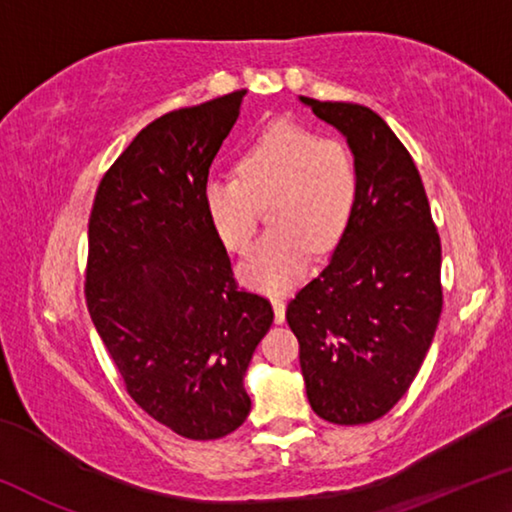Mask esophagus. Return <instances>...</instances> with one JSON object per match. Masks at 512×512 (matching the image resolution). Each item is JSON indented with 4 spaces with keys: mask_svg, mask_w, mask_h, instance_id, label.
<instances>
[{
    "mask_svg": "<svg viewBox=\"0 0 512 512\" xmlns=\"http://www.w3.org/2000/svg\"><path fill=\"white\" fill-rule=\"evenodd\" d=\"M273 311H275V323H284V314H287V305H284L282 298H273Z\"/></svg>",
    "mask_w": 512,
    "mask_h": 512,
    "instance_id": "1",
    "label": "esophagus"
}]
</instances>
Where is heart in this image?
<instances>
[{
	"label": "heart",
	"mask_w": 512,
	"mask_h": 512,
	"mask_svg": "<svg viewBox=\"0 0 512 512\" xmlns=\"http://www.w3.org/2000/svg\"><path fill=\"white\" fill-rule=\"evenodd\" d=\"M359 185L357 158L348 144L293 121H275L241 149L237 176L207 180L203 201L230 253L250 248L268 205L273 225L241 266V277L273 293L302 280L311 248L325 253L345 235Z\"/></svg>",
	"instance_id": "heart-1"
}]
</instances>
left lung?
I'll return each mask as SVG.
<instances>
[{"mask_svg":"<svg viewBox=\"0 0 512 512\" xmlns=\"http://www.w3.org/2000/svg\"><path fill=\"white\" fill-rule=\"evenodd\" d=\"M339 128L359 201L334 255L287 307L316 415L368 424L409 391L443 311L440 237L418 167L377 112L300 97Z\"/></svg>","mask_w":512,"mask_h":512,"instance_id":"1","label":"left lung"}]
</instances>
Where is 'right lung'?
I'll list each match as a JSON object with an SVG mask.
<instances>
[{
    "label": "right lung",
    "mask_w": 512,
    "mask_h": 512,
    "mask_svg": "<svg viewBox=\"0 0 512 512\" xmlns=\"http://www.w3.org/2000/svg\"><path fill=\"white\" fill-rule=\"evenodd\" d=\"M244 94L151 121L103 173L88 223L92 323L133 402L189 440L244 424L246 368L273 323L271 302L239 289L203 201Z\"/></svg>",
    "instance_id": "obj_1"
}]
</instances>
